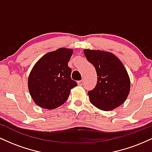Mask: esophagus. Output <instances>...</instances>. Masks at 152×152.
I'll return each instance as SVG.
<instances>
[{
  "label": "esophagus",
  "mask_w": 152,
  "mask_h": 152,
  "mask_svg": "<svg viewBox=\"0 0 152 152\" xmlns=\"http://www.w3.org/2000/svg\"><path fill=\"white\" fill-rule=\"evenodd\" d=\"M78 84L79 85V86H83V80H81V81H78Z\"/></svg>",
  "instance_id": "1"
}]
</instances>
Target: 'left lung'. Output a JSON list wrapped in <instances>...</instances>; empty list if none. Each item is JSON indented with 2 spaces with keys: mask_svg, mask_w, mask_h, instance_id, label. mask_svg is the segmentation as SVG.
Listing matches in <instances>:
<instances>
[{
  "mask_svg": "<svg viewBox=\"0 0 152 152\" xmlns=\"http://www.w3.org/2000/svg\"><path fill=\"white\" fill-rule=\"evenodd\" d=\"M83 53L97 74L95 88L88 91L90 102L103 111L118 107L130 91L129 76L123 64L109 52L84 49Z\"/></svg>",
  "mask_w": 152,
  "mask_h": 152,
  "instance_id": "1",
  "label": "left lung"
}]
</instances>
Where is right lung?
Instances as JSON below:
<instances>
[{
    "label": "right lung",
    "mask_w": 152,
    "mask_h": 152,
    "mask_svg": "<svg viewBox=\"0 0 152 152\" xmlns=\"http://www.w3.org/2000/svg\"><path fill=\"white\" fill-rule=\"evenodd\" d=\"M73 54L70 48L48 52L36 62L28 79L34 102L43 109H54L66 102L71 89L77 86L71 79L68 63Z\"/></svg>",
    "instance_id": "right-lung-1"
}]
</instances>
